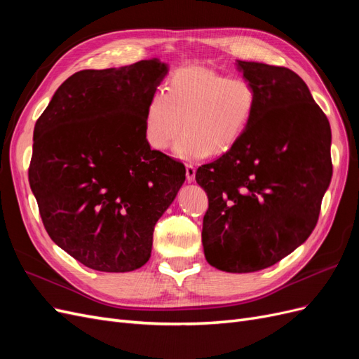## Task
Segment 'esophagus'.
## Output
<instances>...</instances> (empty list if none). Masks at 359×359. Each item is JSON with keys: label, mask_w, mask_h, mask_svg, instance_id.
<instances>
[{"label": "esophagus", "mask_w": 359, "mask_h": 359, "mask_svg": "<svg viewBox=\"0 0 359 359\" xmlns=\"http://www.w3.org/2000/svg\"><path fill=\"white\" fill-rule=\"evenodd\" d=\"M194 177H196V168L193 165H186V178L189 182L194 181Z\"/></svg>", "instance_id": "esophagus-1"}]
</instances>
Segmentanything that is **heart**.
<instances>
[{"label":"heart","mask_w":359,"mask_h":359,"mask_svg":"<svg viewBox=\"0 0 359 359\" xmlns=\"http://www.w3.org/2000/svg\"><path fill=\"white\" fill-rule=\"evenodd\" d=\"M165 91L151 94L144 137L156 151L168 149L180 130L175 156L201 160L231 151L245 135L257 109V90L243 76L190 66L173 72Z\"/></svg>","instance_id":"obj_1"}]
</instances>
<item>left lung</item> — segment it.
Wrapping results in <instances>:
<instances>
[{"label": "left lung", "mask_w": 359, "mask_h": 359, "mask_svg": "<svg viewBox=\"0 0 359 359\" xmlns=\"http://www.w3.org/2000/svg\"><path fill=\"white\" fill-rule=\"evenodd\" d=\"M257 90L243 139L196 172L208 196L202 244L208 264L253 273L307 240L332 177L331 127L299 76L286 67L238 61Z\"/></svg>", "instance_id": "obj_1"}]
</instances>
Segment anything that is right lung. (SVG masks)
I'll return each instance as SVG.
<instances>
[{"label":"right lung","mask_w":359,"mask_h":359,"mask_svg":"<svg viewBox=\"0 0 359 359\" xmlns=\"http://www.w3.org/2000/svg\"><path fill=\"white\" fill-rule=\"evenodd\" d=\"M168 66L81 70L61 83L34 127L28 180L50 240L103 273L145 265L157 220L186 168L144 137L145 107Z\"/></svg>","instance_id":"1"}]
</instances>
